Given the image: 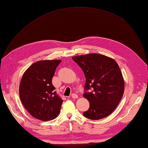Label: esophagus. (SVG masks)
I'll use <instances>...</instances> for the list:
<instances>
[{"instance_id":"obj_1","label":"esophagus","mask_w":148,"mask_h":148,"mask_svg":"<svg viewBox=\"0 0 148 148\" xmlns=\"http://www.w3.org/2000/svg\"><path fill=\"white\" fill-rule=\"evenodd\" d=\"M71 97L72 99H77L78 96H77V94H76V93H72V95H71Z\"/></svg>"}]
</instances>
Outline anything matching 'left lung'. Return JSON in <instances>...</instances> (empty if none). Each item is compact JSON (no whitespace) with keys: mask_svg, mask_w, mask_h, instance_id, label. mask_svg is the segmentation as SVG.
<instances>
[{"mask_svg":"<svg viewBox=\"0 0 148 148\" xmlns=\"http://www.w3.org/2000/svg\"><path fill=\"white\" fill-rule=\"evenodd\" d=\"M72 60L86 77L83 97L88 100L90 108L83 116L93 120L108 116L124 93L125 82L118 64L114 59L96 53L76 56Z\"/></svg>","mask_w":148,"mask_h":148,"instance_id":"8db88e82","label":"left lung"}]
</instances>
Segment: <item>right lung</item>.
<instances>
[{"mask_svg":"<svg viewBox=\"0 0 148 148\" xmlns=\"http://www.w3.org/2000/svg\"><path fill=\"white\" fill-rule=\"evenodd\" d=\"M61 61H38L30 65L22 76L20 97L25 108L34 118L48 121L59 114L63 100L55 91L52 78Z\"/></svg>","mask_w":148,"mask_h":148,"instance_id":"add662e5","label":"right lung"}]
</instances>
